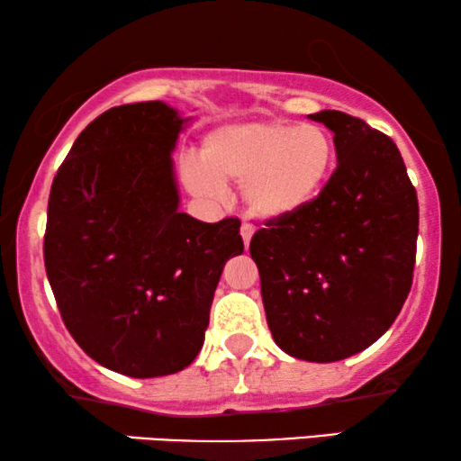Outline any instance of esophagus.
Here are the masks:
<instances>
[{
    "mask_svg": "<svg viewBox=\"0 0 461 461\" xmlns=\"http://www.w3.org/2000/svg\"><path fill=\"white\" fill-rule=\"evenodd\" d=\"M240 233H242L244 246H246V249H249V244H250V238H252V233H255V228H252L250 223H242V228H240Z\"/></svg>",
    "mask_w": 461,
    "mask_h": 461,
    "instance_id": "esophagus-1",
    "label": "esophagus"
}]
</instances>
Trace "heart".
Returning <instances> with one entry per match:
<instances>
[{
	"label": "heart",
	"instance_id": "heart-1",
	"mask_svg": "<svg viewBox=\"0 0 461 461\" xmlns=\"http://www.w3.org/2000/svg\"><path fill=\"white\" fill-rule=\"evenodd\" d=\"M200 158L181 168L194 196L219 200L223 181H236L252 215L284 221L321 194L334 168V141L317 122H233L206 135Z\"/></svg>",
	"mask_w": 461,
	"mask_h": 461
}]
</instances>
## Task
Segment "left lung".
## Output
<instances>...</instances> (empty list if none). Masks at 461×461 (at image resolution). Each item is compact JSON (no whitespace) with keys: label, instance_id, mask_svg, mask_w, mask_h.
Here are the masks:
<instances>
[{"label":"left lung","instance_id":"obj_1","mask_svg":"<svg viewBox=\"0 0 461 461\" xmlns=\"http://www.w3.org/2000/svg\"><path fill=\"white\" fill-rule=\"evenodd\" d=\"M339 167L307 209L250 240L276 345L296 359L351 357L397 320L411 290L418 194L394 141L357 116L321 110Z\"/></svg>","mask_w":461,"mask_h":461}]
</instances>
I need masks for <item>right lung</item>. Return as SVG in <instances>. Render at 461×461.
Wrapping results in <instances>:
<instances>
[{"mask_svg": "<svg viewBox=\"0 0 461 461\" xmlns=\"http://www.w3.org/2000/svg\"><path fill=\"white\" fill-rule=\"evenodd\" d=\"M184 119L163 102L114 106L83 129L58 168L43 261L70 336L131 378L196 359L240 219L179 212L171 152Z\"/></svg>", "mask_w": 461, "mask_h": 461, "instance_id": "add662e5", "label": "right lung"}]
</instances>
